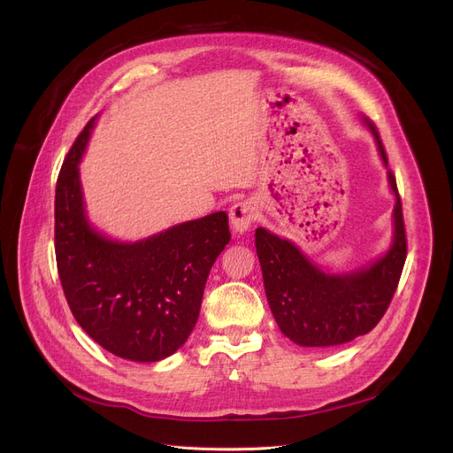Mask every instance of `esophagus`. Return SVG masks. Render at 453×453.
I'll return each mask as SVG.
<instances>
[{
	"mask_svg": "<svg viewBox=\"0 0 453 453\" xmlns=\"http://www.w3.org/2000/svg\"><path fill=\"white\" fill-rule=\"evenodd\" d=\"M257 217V208L251 200H242L236 202L234 205L230 208V221H232V228L236 232H245L250 230V226L253 225Z\"/></svg>",
	"mask_w": 453,
	"mask_h": 453,
	"instance_id": "34e87169",
	"label": "esophagus"
}]
</instances>
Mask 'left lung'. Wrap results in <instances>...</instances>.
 <instances>
[{
  "instance_id": "1",
  "label": "left lung",
  "mask_w": 453,
  "mask_h": 453,
  "mask_svg": "<svg viewBox=\"0 0 453 453\" xmlns=\"http://www.w3.org/2000/svg\"><path fill=\"white\" fill-rule=\"evenodd\" d=\"M383 164L388 153L372 122ZM389 185L396 196L393 210L395 238L391 250L365 270L333 276L315 268L289 240L270 234L265 228L255 232V248L263 268L265 291L270 310L281 333L306 348H326L366 334L388 311L399 285L406 260V230L403 203L393 172Z\"/></svg>"
}]
</instances>
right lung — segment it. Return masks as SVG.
I'll list each match as a JSON object with an SVG mask.
<instances>
[{
  "mask_svg": "<svg viewBox=\"0 0 453 453\" xmlns=\"http://www.w3.org/2000/svg\"><path fill=\"white\" fill-rule=\"evenodd\" d=\"M94 119L67 153L54 196V251L81 328L117 357L153 363L180 349L198 321L203 287L230 242L217 211L135 243L109 240L85 217L79 160Z\"/></svg>",
  "mask_w": 453,
  "mask_h": 453,
  "instance_id": "right-lung-1",
  "label": "right lung"
}]
</instances>
